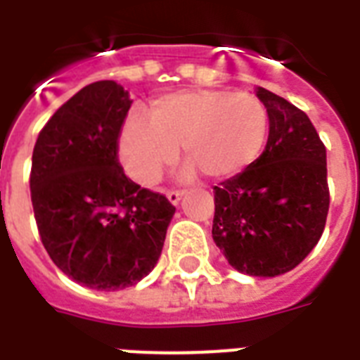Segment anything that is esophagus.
<instances>
[{"instance_id":"esophagus-1","label":"esophagus","mask_w":360,"mask_h":360,"mask_svg":"<svg viewBox=\"0 0 360 360\" xmlns=\"http://www.w3.org/2000/svg\"><path fill=\"white\" fill-rule=\"evenodd\" d=\"M166 196H168L169 203H174V205H177L181 198H183V192H181V191H169L168 194H166Z\"/></svg>"}]
</instances>
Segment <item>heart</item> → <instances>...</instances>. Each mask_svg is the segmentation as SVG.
Instances as JSON below:
<instances>
[{
    "label": "heart",
    "instance_id": "heart-1",
    "mask_svg": "<svg viewBox=\"0 0 360 360\" xmlns=\"http://www.w3.org/2000/svg\"><path fill=\"white\" fill-rule=\"evenodd\" d=\"M269 115L250 93L192 89L155 101L149 120L132 114L120 136V158L127 174L143 186L155 185L177 158V147L211 179H228L250 168L262 155Z\"/></svg>",
    "mask_w": 360,
    "mask_h": 360
}]
</instances>
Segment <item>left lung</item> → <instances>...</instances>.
<instances>
[{
  "label": "left lung",
  "instance_id": "1",
  "mask_svg": "<svg viewBox=\"0 0 360 360\" xmlns=\"http://www.w3.org/2000/svg\"><path fill=\"white\" fill-rule=\"evenodd\" d=\"M254 91L269 115L267 146L214 186L213 240L239 273L269 278L295 269L323 233L327 151L304 112L265 87Z\"/></svg>",
  "mask_w": 360,
  "mask_h": 360
}]
</instances>
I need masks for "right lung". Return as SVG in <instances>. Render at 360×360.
<instances>
[{"instance_id": "obj_1", "label": "right lung", "mask_w": 360, "mask_h": 360, "mask_svg": "<svg viewBox=\"0 0 360 360\" xmlns=\"http://www.w3.org/2000/svg\"><path fill=\"white\" fill-rule=\"evenodd\" d=\"M130 101L117 82L89 84L39 132L31 203L52 262L78 284L115 291L157 265L175 207L140 188L117 160Z\"/></svg>"}]
</instances>
